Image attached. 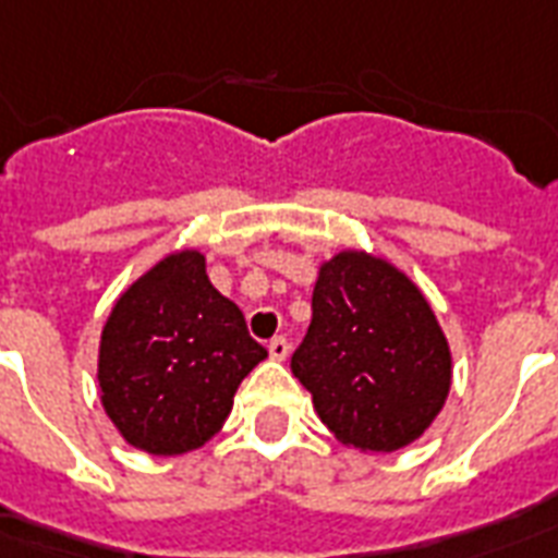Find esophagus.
Wrapping results in <instances>:
<instances>
[{"label": "esophagus", "mask_w": 558, "mask_h": 558, "mask_svg": "<svg viewBox=\"0 0 558 558\" xmlns=\"http://www.w3.org/2000/svg\"><path fill=\"white\" fill-rule=\"evenodd\" d=\"M267 352H270V357H274V361H284V357H288V352H291V347H288V340L284 338H274L270 340V347H267Z\"/></svg>", "instance_id": "34e87169"}]
</instances>
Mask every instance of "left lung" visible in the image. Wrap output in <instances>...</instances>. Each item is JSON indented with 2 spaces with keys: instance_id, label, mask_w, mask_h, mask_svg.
Returning a JSON list of instances; mask_svg holds the SVG:
<instances>
[{
  "instance_id": "8db88e82",
  "label": "left lung",
  "mask_w": 558,
  "mask_h": 558,
  "mask_svg": "<svg viewBox=\"0 0 558 558\" xmlns=\"http://www.w3.org/2000/svg\"><path fill=\"white\" fill-rule=\"evenodd\" d=\"M291 369L323 425L361 454L416 442L445 408L454 375L422 288L366 250H340L319 265L308 335Z\"/></svg>"
}]
</instances>
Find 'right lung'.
<instances>
[{
	"label": "right lung",
	"instance_id": "1",
	"mask_svg": "<svg viewBox=\"0 0 558 558\" xmlns=\"http://www.w3.org/2000/svg\"><path fill=\"white\" fill-rule=\"evenodd\" d=\"M267 349L209 282L201 250H174L113 302L98 340V396L122 439L154 457L197 451Z\"/></svg>",
	"mask_w": 558,
	"mask_h": 558
}]
</instances>
